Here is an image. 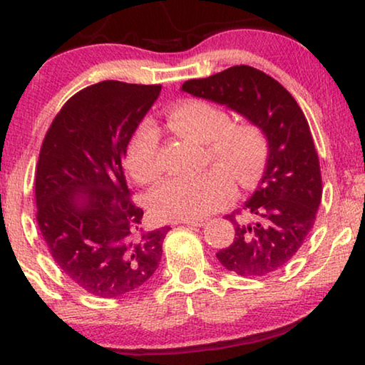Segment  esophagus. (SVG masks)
Masks as SVG:
<instances>
[{"label": "esophagus", "mask_w": 365, "mask_h": 365, "mask_svg": "<svg viewBox=\"0 0 365 365\" xmlns=\"http://www.w3.org/2000/svg\"><path fill=\"white\" fill-rule=\"evenodd\" d=\"M207 222V219H187V221H183L185 225H188V227H201V225H205Z\"/></svg>", "instance_id": "34e87169"}]
</instances>
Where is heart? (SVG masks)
Wrapping results in <instances>:
<instances>
[{
  "label": "heart",
  "instance_id": "1",
  "mask_svg": "<svg viewBox=\"0 0 365 365\" xmlns=\"http://www.w3.org/2000/svg\"><path fill=\"white\" fill-rule=\"evenodd\" d=\"M172 128L206 143L207 158L221 167L195 177H172L151 193L154 216L167 221H187L221 210L234 198L235 178L242 187L258 182L268 160V140L253 121L230 123L224 108L201 99H188L170 108ZM126 167L141 183H151L160 173L159 131L144 120L126 148Z\"/></svg>",
  "mask_w": 365,
  "mask_h": 365
}]
</instances>
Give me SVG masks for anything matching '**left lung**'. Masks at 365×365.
<instances>
[{"instance_id": "8db88e82", "label": "left lung", "mask_w": 365, "mask_h": 365, "mask_svg": "<svg viewBox=\"0 0 365 365\" xmlns=\"http://www.w3.org/2000/svg\"><path fill=\"white\" fill-rule=\"evenodd\" d=\"M257 123L268 140V160L258 187L242 206L245 221L227 214L235 239L216 253L225 269L268 276L296 255L314 227L322 201V175L307 118L294 97L268 74L240 65L182 86Z\"/></svg>"}]
</instances>
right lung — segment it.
Returning a JSON list of instances; mask_svg holds the SVG:
<instances>
[{
	"label": "right lung",
	"mask_w": 365,
	"mask_h": 365,
	"mask_svg": "<svg viewBox=\"0 0 365 365\" xmlns=\"http://www.w3.org/2000/svg\"><path fill=\"white\" fill-rule=\"evenodd\" d=\"M160 86L102 81L69 99L45 135L37 224L50 255L97 297L136 292L158 269L170 227L144 230L123 158Z\"/></svg>",
	"instance_id": "add662e5"
}]
</instances>
